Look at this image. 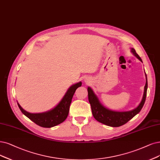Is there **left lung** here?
<instances>
[{
	"label": "left lung",
	"instance_id": "1",
	"mask_svg": "<svg viewBox=\"0 0 160 160\" xmlns=\"http://www.w3.org/2000/svg\"><path fill=\"white\" fill-rule=\"evenodd\" d=\"M131 52L133 53V55L138 58L139 60L142 62L141 58L139 55L136 52L134 49L131 48ZM147 88H148V81H147V77H146V82L144 86V92L142 99L141 102L138 105L137 108L134 109L133 110L129 111H123V112H119V111H114L109 110L107 108H105L104 106L102 105V103L99 102L98 97L94 93L92 88L88 87V100L91 105L93 117L95 118L96 120L99 121V122H102L104 125L108 126L113 127H118L125 125L128 121L136 115H137L139 112L141 111L143 105L146 101V93H147Z\"/></svg>",
	"mask_w": 160,
	"mask_h": 160
}]
</instances>
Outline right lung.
Wrapping results in <instances>:
<instances>
[{
    "label": "right lung",
    "mask_w": 160,
    "mask_h": 160,
    "mask_svg": "<svg viewBox=\"0 0 160 160\" xmlns=\"http://www.w3.org/2000/svg\"><path fill=\"white\" fill-rule=\"evenodd\" d=\"M82 86V82L70 86L61 101L52 109L41 113H30L26 111L18 103V105L22 111L29 119L36 125L44 128H51L59 125L65 121L68 115L70 105L77 88Z\"/></svg>",
    "instance_id": "add662e5"
}]
</instances>
